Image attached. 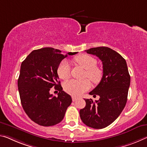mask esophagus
<instances>
[{"mask_svg":"<svg viewBox=\"0 0 147 147\" xmlns=\"http://www.w3.org/2000/svg\"><path fill=\"white\" fill-rule=\"evenodd\" d=\"M77 99H78L77 97H74V96L72 97V100H73V101H75Z\"/></svg>","mask_w":147,"mask_h":147,"instance_id":"esophagus-1","label":"esophagus"}]
</instances>
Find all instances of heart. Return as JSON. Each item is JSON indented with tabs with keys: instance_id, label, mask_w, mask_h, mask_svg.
Instances as JSON below:
<instances>
[{
	"instance_id": "b5f03b06",
	"label": "heart",
	"mask_w": 147,
	"mask_h": 147,
	"mask_svg": "<svg viewBox=\"0 0 147 147\" xmlns=\"http://www.w3.org/2000/svg\"><path fill=\"white\" fill-rule=\"evenodd\" d=\"M75 61L84 69H86L84 77H88L93 83L97 84L101 81L103 76V71L97 67V61L94 57L88 54H80L75 57ZM57 73L62 80H66L71 77V69L69 63L63 61L57 69ZM91 87L89 80H72L66 82L63 85L65 91L73 96H79L88 90Z\"/></svg>"
}]
</instances>
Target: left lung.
<instances>
[{
    "instance_id": "obj_1",
    "label": "left lung",
    "mask_w": 147,
    "mask_h": 147,
    "mask_svg": "<svg viewBox=\"0 0 147 147\" xmlns=\"http://www.w3.org/2000/svg\"><path fill=\"white\" fill-rule=\"evenodd\" d=\"M85 51L101 59L103 74L99 84L89 93L99 95V99L94 103L92 99H84L86 107L80 109V116L88 126L102 129L111 124L124 109L130 76L125 60L111 48L101 46Z\"/></svg>"
}]
</instances>
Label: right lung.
I'll return each mask as SVG.
<instances>
[{"label": "right lung", "mask_w": 147, "mask_h": 147, "mask_svg": "<svg viewBox=\"0 0 147 147\" xmlns=\"http://www.w3.org/2000/svg\"><path fill=\"white\" fill-rule=\"evenodd\" d=\"M61 52L53 48L33 50L21 65L18 86L23 109L30 119L42 126L61 122L72 103L71 95L63 91L57 69L67 54L77 52ZM53 86L59 91L57 97L49 94Z\"/></svg>", "instance_id": "add662e5"}]
</instances>
